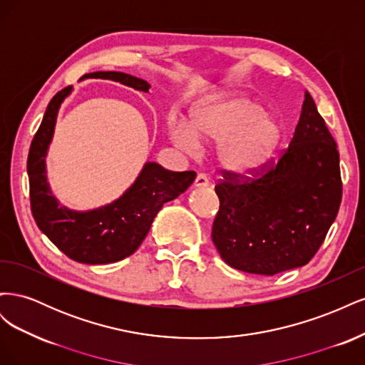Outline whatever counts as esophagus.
<instances>
[{
  "label": "esophagus",
  "mask_w": 365,
  "mask_h": 365,
  "mask_svg": "<svg viewBox=\"0 0 365 365\" xmlns=\"http://www.w3.org/2000/svg\"><path fill=\"white\" fill-rule=\"evenodd\" d=\"M208 185H210V181H208V178H207L204 173H200V175L196 176L195 187H208Z\"/></svg>",
  "instance_id": "1"
}]
</instances>
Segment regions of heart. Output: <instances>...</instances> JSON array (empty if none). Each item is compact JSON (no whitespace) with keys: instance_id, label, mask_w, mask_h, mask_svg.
Segmentation results:
<instances>
[{"instance_id":"1","label":"heart","mask_w":365,"mask_h":365,"mask_svg":"<svg viewBox=\"0 0 365 365\" xmlns=\"http://www.w3.org/2000/svg\"><path fill=\"white\" fill-rule=\"evenodd\" d=\"M169 135L176 148L189 153L197 150L200 140L217 141L220 168L242 175L269 160L283 137V126L256 98L227 96L195 106L189 125L172 120Z\"/></svg>"}]
</instances>
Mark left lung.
I'll use <instances>...</instances> for the list:
<instances>
[{
	"mask_svg": "<svg viewBox=\"0 0 365 365\" xmlns=\"http://www.w3.org/2000/svg\"><path fill=\"white\" fill-rule=\"evenodd\" d=\"M222 173L212 239L227 264L274 275L315 256L338 215L342 182L336 143L311 94L277 163L254 178Z\"/></svg>",
	"mask_w": 365,
	"mask_h": 365,
	"instance_id": "left-lung-1",
	"label": "left lung"
}]
</instances>
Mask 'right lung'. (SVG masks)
<instances>
[{
	"instance_id": "obj_1",
	"label": "right lung",
	"mask_w": 365,
	"mask_h": 365,
	"mask_svg": "<svg viewBox=\"0 0 365 365\" xmlns=\"http://www.w3.org/2000/svg\"><path fill=\"white\" fill-rule=\"evenodd\" d=\"M82 79H108L148 93L150 85L120 71H96ZM73 91L63 88L54 96L30 145L27 173L31 213L39 230L65 256L88 264H105L134 254L149 233L163 204L184 193L196 178L193 170L172 172L149 161L129 189L118 200L88 212L62 205L50 190L46 157L62 102Z\"/></svg>"
}]
</instances>
